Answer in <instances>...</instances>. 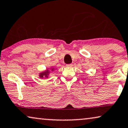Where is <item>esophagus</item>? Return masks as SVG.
Listing matches in <instances>:
<instances>
[{"mask_svg":"<svg viewBox=\"0 0 128 128\" xmlns=\"http://www.w3.org/2000/svg\"><path fill=\"white\" fill-rule=\"evenodd\" d=\"M66 66H68V67H72V66H73V64H66Z\"/></svg>","mask_w":128,"mask_h":128,"instance_id":"obj_1","label":"esophagus"}]
</instances>
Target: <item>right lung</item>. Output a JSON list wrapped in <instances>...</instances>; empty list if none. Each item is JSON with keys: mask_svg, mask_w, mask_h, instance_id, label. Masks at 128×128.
Here are the masks:
<instances>
[{"mask_svg": "<svg viewBox=\"0 0 128 128\" xmlns=\"http://www.w3.org/2000/svg\"><path fill=\"white\" fill-rule=\"evenodd\" d=\"M52 70H53V69H52ZM49 74V72H48V70H47L46 71L43 72L40 74V78H48V75Z\"/></svg>", "mask_w": 128, "mask_h": 128, "instance_id": "obj_1", "label": "right lung"}]
</instances>
